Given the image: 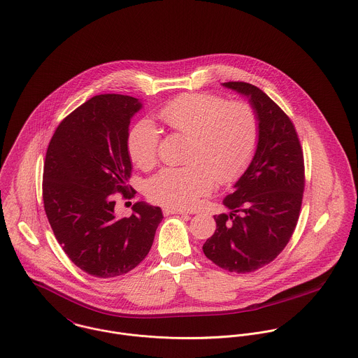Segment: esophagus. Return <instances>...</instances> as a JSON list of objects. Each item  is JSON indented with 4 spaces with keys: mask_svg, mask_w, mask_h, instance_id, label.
<instances>
[{
    "mask_svg": "<svg viewBox=\"0 0 358 358\" xmlns=\"http://www.w3.org/2000/svg\"><path fill=\"white\" fill-rule=\"evenodd\" d=\"M163 212L165 216H168V215H186L185 210L175 209V208H164Z\"/></svg>",
    "mask_w": 358,
    "mask_h": 358,
    "instance_id": "esophagus-1",
    "label": "esophagus"
}]
</instances>
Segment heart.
<instances>
[{"label": "heart", "mask_w": 358, "mask_h": 358, "mask_svg": "<svg viewBox=\"0 0 358 358\" xmlns=\"http://www.w3.org/2000/svg\"><path fill=\"white\" fill-rule=\"evenodd\" d=\"M159 119L175 132L189 135L186 162L165 168L148 183V196L165 206L189 209L215 185L238 179L252 162L260 141V119L246 101L215 94L185 93L159 109ZM162 131L149 119L129 134L127 150L141 169L159 160Z\"/></svg>", "instance_id": "b5f03b06"}]
</instances>
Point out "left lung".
Masks as SVG:
<instances>
[{
  "mask_svg": "<svg viewBox=\"0 0 358 358\" xmlns=\"http://www.w3.org/2000/svg\"><path fill=\"white\" fill-rule=\"evenodd\" d=\"M249 98L260 119V141L248 169L223 199L228 213L215 216L216 231L205 256L229 272H253L275 260L296 226L305 187L303 153L289 116L259 87L227 82Z\"/></svg>",
  "mask_w": 358,
  "mask_h": 358,
  "instance_id": "left-lung-1",
  "label": "left lung"
}]
</instances>
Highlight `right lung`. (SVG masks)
<instances>
[{
	"instance_id": "1",
	"label": "right lung",
	"mask_w": 358,
	"mask_h": 358,
	"mask_svg": "<svg viewBox=\"0 0 358 358\" xmlns=\"http://www.w3.org/2000/svg\"><path fill=\"white\" fill-rule=\"evenodd\" d=\"M138 98L101 94L69 113L55 131L45 159L43 206L65 255L96 278L124 275L143 260L163 220L159 206L134 203L115 213V193L131 198L127 138Z\"/></svg>"
}]
</instances>
